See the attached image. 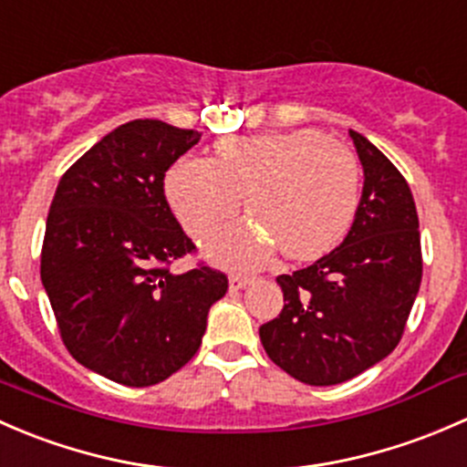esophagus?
<instances>
[{
	"label": "esophagus",
	"instance_id": "esophagus-1",
	"mask_svg": "<svg viewBox=\"0 0 467 467\" xmlns=\"http://www.w3.org/2000/svg\"><path fill=\"white\" fill-rule=\"evenodd\" d=\"M252 281L254 278L244 276V274H232V276H229V287H232V290H243V287H247Z\"/></svg>",
	"mask_w": 467,
	"mask_h": 467
}]
</instances>
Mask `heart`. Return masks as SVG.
Segmentation results:
<instances>
[{
    "label": "heart",
    "instance_id": "obj_1",
    "mask_svg": "<svg viewBox=\"0 0 467 467\" xmlns=\"http://www.w3.org/2000/svg\"><path fill=\"white\" fill-rule=\"evenodd\" d=\"M166 195L182 227L206 238L234 218L244 195L256 224L232 227L209 244L211 261L258 267L276 244L292 261H312L335 247L359 204V163L344 143L317 130L227 137L218 160L184 157L166 177Z\"/></svg>",
    "mask_w": 467,
    "mask_h": 467
}]
</instances>
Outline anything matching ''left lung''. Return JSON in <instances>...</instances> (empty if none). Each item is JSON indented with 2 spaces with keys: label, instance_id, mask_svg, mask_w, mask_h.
Returning <instances> with one entry per match:
<instances>
[{
  "label": "left lung",
  "instance_id": "1",
  "mask_svg": "<svg viewBox=\"0 0 467 467\" xmlns=\"http://www.w3.org/2000/svg\"><path fill=\"white\" fill-rule=\"evenodd\" d=\"M348 134L364 168L353 227L310 267L276 278L285 304L258 330L269 359L312 387L346 382L387 358L422 278L410 184L367 137Z\"/></svg>",
  "mask_w": 467,
  "mask_h": 467
}]
</instances>
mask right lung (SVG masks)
Instances as JSON below:
<instances>
[{
  "label": "right lung",
  "instance_id": "1",
  "mask_svg": "<svg viewBox=\"0 0 467 467\" xmlns=\"http://www.w3.org/2000/svg\"><path fill=\"white\" fill-rule=\"evenodd\" d=\"M200 137L157 119L123 123L62 175L51 202L40 276L60 337L76 362L126 387L180 371L229 287L206 265L171 272L195 244L163 177Z\"/></svg>",
  "mask_w": 467,
  "mask_h": 467
}]
</instances>
